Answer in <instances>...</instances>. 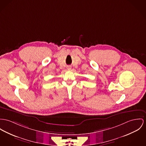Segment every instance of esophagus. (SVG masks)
Wrapping results in <instances>:
<instances>
[{
    "label": "esophagus",
    "mask_w": 146,
    "mask_h": 146,
    "mask_svg": "<svg viewBox=\"0 0 146 146\" xmlns=\"http://www.w3.org/2000/svg\"><path fill=\"white\" fill-rule=\"evenodd\" d=\"M70 68H70V67H69H69H67V69H68V70H70Z\"/></svg>",
    "instance_id": "esophagus-1"
}]
</instances>
